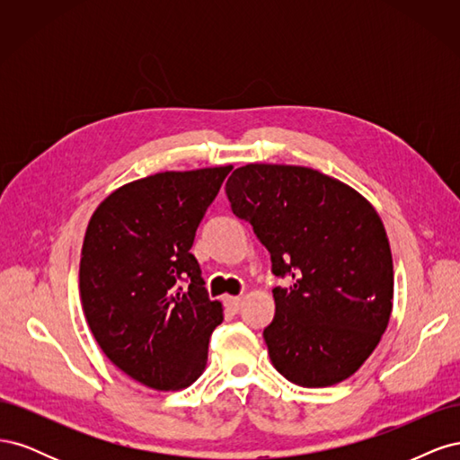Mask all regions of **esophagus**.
I'll return each mask as SVG.
<instances>
[{"instance_id": "esophagus-1", "label": "esophagus", "mask_w": 460, "mask_h": 460, "mask_svg": "<svg viewBox=\"0 0 460 460\" xmlns=\"http://www.w3.org/2000/svg\"><path fill=\"white\" fill-rule=\"evenodd\" d=\"M225 305L226 309L232 311V313H238L240 307H242V297H235V296H226L225 297Z\"/></svg>"}]
</instances>
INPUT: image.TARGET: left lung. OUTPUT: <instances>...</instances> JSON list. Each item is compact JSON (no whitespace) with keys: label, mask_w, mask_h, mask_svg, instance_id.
Masks as SVG:
<instances>
[{"label":"left lung","mask_w":460,"mask_h":460,"mask_svg":"<svg viewBox=\"0 0 460 460\" xmlns=\"http://www.w3.org/2000/svg\"><path fill=\"white\" fill-rule=\"evenodd\" d=\"M226 196L270 252L276 316L264 328L274 368L303 387L353 376L380 343L394 309V259L372 203L309 166L252 163Z\"/></svg>","instance_id":"obj_1"}]
</instances>
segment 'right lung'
Returning <instances> with one entry per match:
<instances>
[{"instance_id": "obj_1", "label": "right lung", "mask_w": 460, "mask_h": 460, "mask_svg": "<svg viewBox=\"0 0 460 460\" xmlns=\"http://www.w3.org/2000/svg\"><path fill=\"white\" fill-rule=\"evenodd\" d=\"M230 171L134 180L109 193L88 222L78 276L86 323L111 363L151 389H184L207 367L222 303L208 299L190 249Z\"/></svg>"}]
</instances>
